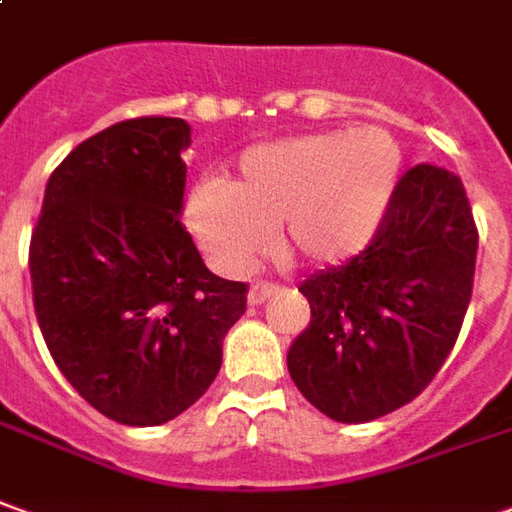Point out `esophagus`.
Here are the masks:
<instances>
[{
	"instance_id": "obj_1",
	"label": "esophagus",
	"mask_w": 512,
	"mask_h": 512,
	"mask_svg": "<svg viewBox=\"0 0 512 512\" xmlns=\"http://www.w3.org/2000/svg\"><path fill=\"white\" fill-rule=\"evenodd\" d=\"M274 294H280V285L269 283V280H257V283L249 285V305H263Z\"/></svg>"
}]
</instances>
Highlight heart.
Segmentation results:
<instances>
[{
    "mask_svg": "<svg viewBox=\"0 0 512 512\" xmlns=\"http://www.w3.org/2000/svg\"><path fill=\"white\" fill-rule=\"evenodd\" d=\"M403 151L384 128L319 131L255 145L232 182L190 190L184 224L221 271H246L271 229L288 260L339 266L361 255L401 184Z\"/></svg>",
    "mask_w": 512,
    "mask_h": 512,
    "instance_id": "heart-1",
    "label": "heart"
}]
</instances>
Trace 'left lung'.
Here are the masks:
<instances>
[{
	"mask_svg": "<svg viewBox=\"0 0 512 512\" xmlns=\"http://www.w3.org/2000/svg\"><path fill=\"white\" fill-rule=\"evenodd\" d=\"M476 243L460 176L406 170L373 243L300 285L311 325L288 350V373L302 395L339 423L415 401L460 336Z\"/></svg>",
	"mask_w": 512,
	"mask_h": 512,
	"instance_id": "obj_1",
	"label": "left lung"
}]
</instances>
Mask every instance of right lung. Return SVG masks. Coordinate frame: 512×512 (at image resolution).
<instances>
[{
    "label": "right lung",
    "mask_w": 512,
    "mask_h": 512,
    "mask_svg": "<svg viewBox=\"0 0 512 512\" xmlns=\"http://www.w3.org/2000/svg\"><path fill=\"white\" fill-rule=\"evenodd\" d=\"M190 125L137 117L52 170L30 238L38 328L83 401L162 426L210 389L246 285L212 274L182 227Z\"/></svg>",
    "instance_id": "obj_1"
}]
</instances>
